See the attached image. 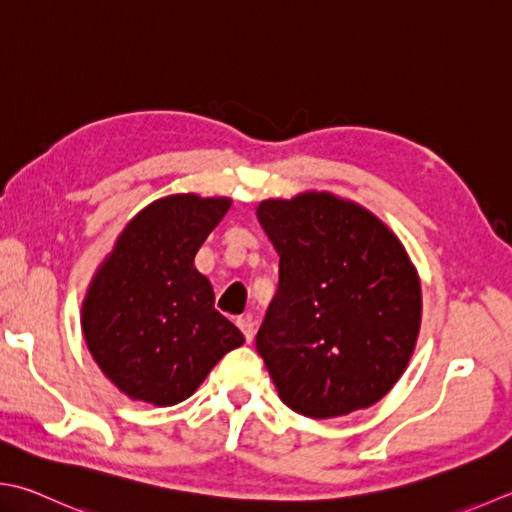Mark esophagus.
I'll return each instance as SVG.
<instances>
[{
    "label": "esophagus",
    "instance_id": "1",
    "mask_svg": "<svg viewBox=\"0 0 512 512\" xmlns=\"http://www.w3.org/2000/svg\"><path fill=\"white\" fill-rule=\"evenodd\" d=\"M237 326L242 328V333H244V337H246V342L250 344L255 339V322H253V317H239L237 319Z\"/></svg>",
    "mask_w": 512,
    "mask_h": 512
}]
</instances>
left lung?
I'll return each mask as SVG.
<instances>
[{"label": "left lung", "instance_id": "8db88e82", "mask_svg": "<svg viewBox=\"0 0 512 512\" xmlns=\"http://www.w3.org/2000/svg\"><path fill=\"white\" fill-rule=\"evenodd\" d=\"M257 219L279 255V284L257 330L279 399L313 419L377 404L408 366L422 288L402 242L330 193L266 199Z\"/></svg>", "mask_w": 512, "mask_h": 512}]
</instances>
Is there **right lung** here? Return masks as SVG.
Segmentation results:
<instances>
[{"label": "right lung", "mask_w": 512, "mask_h": 512, "mask_svg": "<svg viewBox=\"0 0 512 512\" xmlns=\"http://www.w3.org/2000/svg\"><path fill=\"white\" fill-rule=\"evenodd\" d=\"M230 199L170 195L130 219L90 282L82 328L102 373L130 399L184 402L228 350L239 328L215 310L195 255Z\"/></svg>", "instance_id": "obj_1"}]
</instances>
